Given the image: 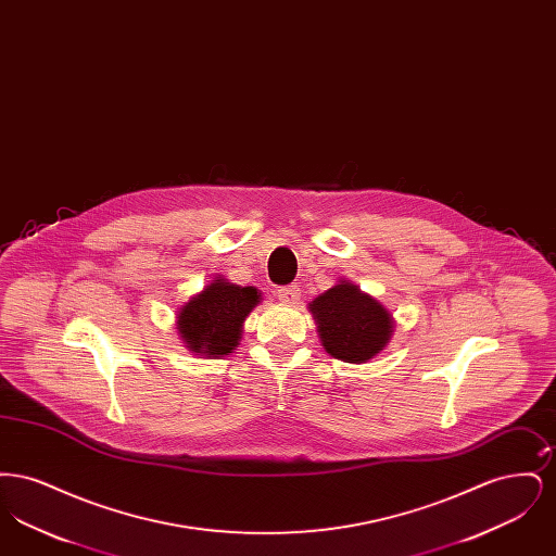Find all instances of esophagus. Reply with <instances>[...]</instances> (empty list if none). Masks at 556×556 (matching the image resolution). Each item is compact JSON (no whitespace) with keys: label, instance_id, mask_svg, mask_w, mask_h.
<instances>
[{"label":"esophagus","instance_id":"esophagus-1","mask_svg":"<svg viewBox=\"0 0 556 556\" xmlns=\"http://www.w3.org/2000/svg\"><path fill=\"white\" fill-rule=\"evenodd\" d=\"M279 300L288 306H295L300 302V288L298 286H288L279 290Z\"/></svg>","mask_w":556,"mask_h":556}]
</instances>
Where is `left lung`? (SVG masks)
<instances>
[{"instance_id":"left-lung-1","label":"left lung","mask_w":556,"mask_h":556,"mask_svg":"<svg viewBox=\"0 0 556 556\" xmlns=\"http://www.w3.org/2000/svg\"><path fill=\"white\" fill-rule=\"evenodd\" d=\"M308 311L325 352L344 363H369L394 336L390 311L345 279L318 293L308 302Z\"/></svg>"}]
</instances>
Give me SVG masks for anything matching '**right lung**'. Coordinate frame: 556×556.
Segmentation results:
<instances>
[{
	"instance_id": "right-lung-1",
	"label": "right lung",
	"mask_w": 556,
	"mask_h": 556,
	"mask_svg": "<svg viewBox=\"0 0 556 556\" xmlns=\"http://www.w3.org/2000/svg\"><path fill=\"white\" fill-rule=\"evenodd\" d=\"M261 290L214 277L177 311V331L187 350L200 358H223L238 350L248 315L261 304Z\"/></svg>"
}]
</instances>
